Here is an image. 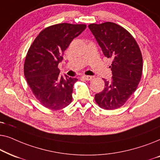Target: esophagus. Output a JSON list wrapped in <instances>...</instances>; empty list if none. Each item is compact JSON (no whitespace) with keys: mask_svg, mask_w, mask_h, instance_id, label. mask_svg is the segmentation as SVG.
I'll list each match as a JSON object with an SVG mask.
<instances>
[{"mask_svg":"<svg viewBox=\"0 0 160 160\" xmlns=\"http://www.w3.org/2000/svg\"><path fill=\"white\" fill-rule=\"evenodd\" d=\"M82 77H83V78H84L85 80H87V81L91 80L92 78V77L91 76H83Z\"/></svg>","mask_w":160,"mask_h":160,"instance_id":"esophagus-1","label":"esophagus"}]
</instances>
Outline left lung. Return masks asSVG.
<instances>
[{"label":"left lung","mask_w":160,"mask_h":160,"mask_svg":"<svg viewBox=\"0 0 160 160\" xmlns=\"http://www.w3.org/2000/svg\"><path fill=\"white\" fill-rule=\"evenodd\" d=\"M89 30L105 57L112 60L111 82L103 79V90L96 94L95 101L106 110L123 106L136 90L143 71V58L136 41L128 30L117 24L107 22L90 24Z\"/></svg>","instance_id":"left-lung-1"}]
</instances>
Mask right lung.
Wrapping results in <instances>:
<instances>
[{
    "label": "right lung",
    "mask_w": 160,
    "mask_h": 160,
    "mask_svg": "<svg viewBox=\"0 0 160 160\" xmlns=\"http://www.w3.org/2000/svg\"><path fill=\"white\" fill-rule=\"evenodd\" d=\"M86 25L61 23L43 29L30 46L24 65V74L31 90L46 108L60 110L72 101L73 87L78 79L60 74L58 64L73 39Z\"/></svg>",
    "instance_id": "obj_1"
}]
</instances>
